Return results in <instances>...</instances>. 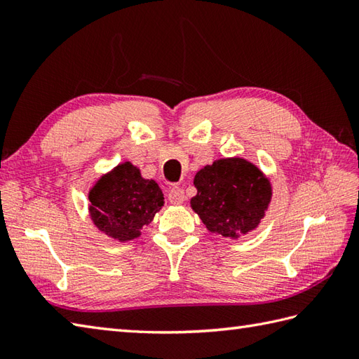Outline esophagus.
<instances>
[{
  "instance_id": "esophagus-1",
  "label": "esophagus",
  "mask_w": 359,
  "mask_h": 359,
  "mask_svg": "<svg viewBox=\"0 0 359 359\" xmlns=\"http://www.w3.org/2000/svg\"><path fill=\"white\" fill-rule=\"evenodd\" d=\"M168 201H170L172 205H180V203H184V201H185V193H184V189L179 188V187H174V188H171L170 191H168Z\"/></svg>"
}]
</instances>
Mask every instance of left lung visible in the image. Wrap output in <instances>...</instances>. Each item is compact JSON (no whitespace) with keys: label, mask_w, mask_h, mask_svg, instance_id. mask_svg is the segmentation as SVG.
<instances>
[{"label":"left lung","mask_w":359,"mask_h":359,"mask_svg":"<svg viewBox=\"0 0 359 359\" xmlns=\"http://www.w3.org/2000/svg\"><path fill=\"white\" fill-rule=\"evenodd\" d=\"M191 208L208 231L238 239L261 224L271 199L270 180L245 158H220L197 171Z\"/></svg>","instance_id":"left-lung-1"}]
</instances>
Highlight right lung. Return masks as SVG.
Returning a JSON list of instances; mask_svg holds the SVG:
<instances>
[{"instance_id": "obj_1", "label": "right lung", "mask_w": 359, "mask_h": 359, "mask_svg": "<svg viewBox=\"0 0 359 359\" xmlns=\"http://www.w3.org/2000/svg\"><path fill=\"white\" fill-rule=\"evenodd\" d=\"M89 215L98 230L120 242L140 236L143 225L163 207L154 180L143 179L139 168L125 162L102 175L89 191Z\"/></svg>"}]
</instances>
